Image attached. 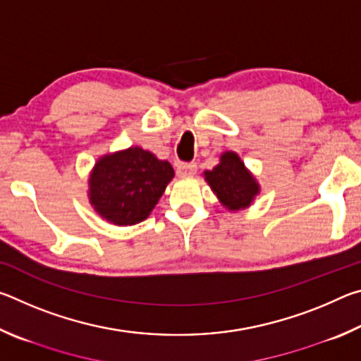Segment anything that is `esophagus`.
Instances as JSON below:
<instances>
[{
    "label": "esophagus",
    "instance_id": "1",
    "mask_svg": "<svg viewBox=\"0 0 361 361\" xmlns=\"http://www.w3.org/2000/svg\"><path fill=\"white\" fill-rule=\"evenodd\" d=\"M197 172V164L195 162H183L176 166V173L180 176H194Z\"/></svg>",
    "mask_w": 361,
    "mask_h": 361
}]
</instances>
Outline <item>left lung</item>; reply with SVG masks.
<instances>
[{
	"label": "left lung",
	"instance_id": "obj_1",
	"mask_svg": "<svg viewBox=\"0 0 361 361\" xmlns=\"http://www.w3.org/2000/svg\"><path fill=\"white\" fill-rule=\"evenodd\" d=\"M204 176L219 202L228 210L247 209L259 192L258 181L232 151L221 154L218 166L207 170Z\"/></svg>",
	"mask_w": 361,
	"mask_h": 361
}]
</instances>
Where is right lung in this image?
I'll list each match as a JSON object with an SVG mask.
<instances>
[{"label":"right lung","mask_w":361,"mask_h":361,"mask_svg":"<svg viewBox=\"0 0 361 361\" xmlns=\"http://www.w3.org/2000/svg\"><path fill=\"white\" fill-rule=\"evenodd\" d=\"M175 172L138 146L100 157L89 178V200L102 218L132 226L149 216Z\"/></svg>","instance_id":"add662e5"}]
</instances>
